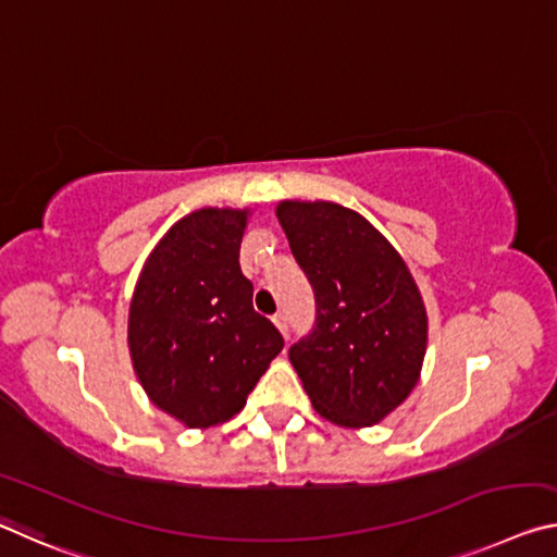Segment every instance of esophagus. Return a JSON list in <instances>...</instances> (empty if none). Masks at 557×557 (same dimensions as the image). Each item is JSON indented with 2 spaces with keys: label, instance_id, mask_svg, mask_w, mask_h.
Returning a JSON list of instances; mask_svg holds the SVG:
<instances>
[{
  "label": "esophagus",
  "instance_id": "34e87169",
  "mask_svg": "<svg viewBox=\"0 0 557 557\" xmlns=\"http://www.w3.org/2000/svg\"><path fill=\"white\" fill-rule=\"evenodd\" d=\"M272 322H275V326H277V330L282 332V337H287V317L285 314H275V317H272Z\"/></svg>",
  "mask_w": 557,
  "mask_h": 557
}]
</instances>
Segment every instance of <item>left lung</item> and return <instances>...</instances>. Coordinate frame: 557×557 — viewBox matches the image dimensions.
Listing matches in <instances>:
<instances>
[{"mask_svg":"<svg viewBox=\"0 0 557 557\" xmlns=\"http://www.w3.org/2000/svg\"><path fill=\"white\" fill-rule=\"evenodd\" d=\"M277 218L314 293V326L289 347L310 401L339 426H372L419 382L426 310L401 255L355 210L285 200Z\"/></svg>","mask_w":557,"mask_h":557,"instance_id":"left-lung-1","label":"left lung"}]
</instances>
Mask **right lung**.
<instances>
[{
    "label": "right lung",
    "mask_w": 557,
    "mask_h": 557,
    "mask_svg": "<svg viewBox=\"0 0 557 557\" xmlns=\"http://www.w3.org/2000/svg\"><path fill=\"white\" fill-rule=\"evenodd\" d=\"M247 210L202 208L148 258L128 312V347L151 401L185 426L233 419L285 339L255 312L240 270Z\"/></svg>",
    "instance_id": "add662e5"
}]
</instances>
